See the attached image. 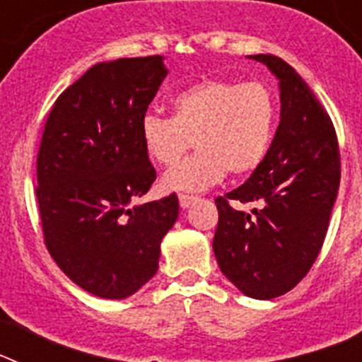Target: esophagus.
Returning a JSON list of instances; mask_svg holds the SVG:
<instances>
[{"mask_svg":"<svg viewBox=\"0 0 362 362\" xmlns=\"http://www.w3.org/2000/svg\"><path fill=\"white\" fill-rule=\"evenodd\" d=\"M197 201V197H194V196H185V194H181V196H179V204H181V209H190L192 204L196 203Z\"/></svg>","mask_w":362,"mask_h":362,"instance_id":"esophagus-1","label":"esophagus"}]
</instances>
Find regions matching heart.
I'll return each mask as SVG.
<instances>
[{"label": "heart", "mask_w": 362, "mask_h": 362, "mask_svg": "<svg viewBox=\"0 0 362 362\" xmlns=\"http://www.w3.org/2000/svg\"><path fill=\"white\" fill-rule=\"evenodd\" d=\"M277 99L261 81L204 79L172 98V117L146 114L141 143L146 156L168 166L197 141L198 153L161 179L166 192L196 194L226 174L246 177L263 165L276 134Z\"/></svg>", "instance_id": "1"}]
</instances>
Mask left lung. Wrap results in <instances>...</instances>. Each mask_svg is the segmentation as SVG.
I'll return each mask as SVG.
<instances>
[{"label": "left lung", "mask_w": 362, "mask_h": 362, "mask_svg": "<svg viewBox=\"0 0 362 362\" xmlns=\"http://www.w3.org/2000/svg\"><path fill=\"white\" fill-rule=\"evenodd\" d=\"M279 81L281 119L263 165L245 185L217 197L214 254L226 279L254 299H274L308 274L321 252L341 181L330 116L305 79L281 57L248 56ZM228 199L257 202L246 214Z\"/></svg>", "instance_id": "left-lung-1"}]
</instances>
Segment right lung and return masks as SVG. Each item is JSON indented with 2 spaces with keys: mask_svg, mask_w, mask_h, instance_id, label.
<instances>
[{
  "mask_svg": "<svg viewBox=\"0 0 362 362\" xmlns=\"http://www.w3.org/2000/svg\"><path fill=\"white\" fill-rule=\"evenodd\" d=\"M163 56L103 62L54 103L37 153V206L57 267L85 292L124 299L159 268L175 194L136 204L156 181L141 121L166 78Z\"/></svg>",
  "mask_w": 362,
  "mask_h": 362,
  "instance_id": "obj_1",
  "label": "right lung"
}]
</instances>
